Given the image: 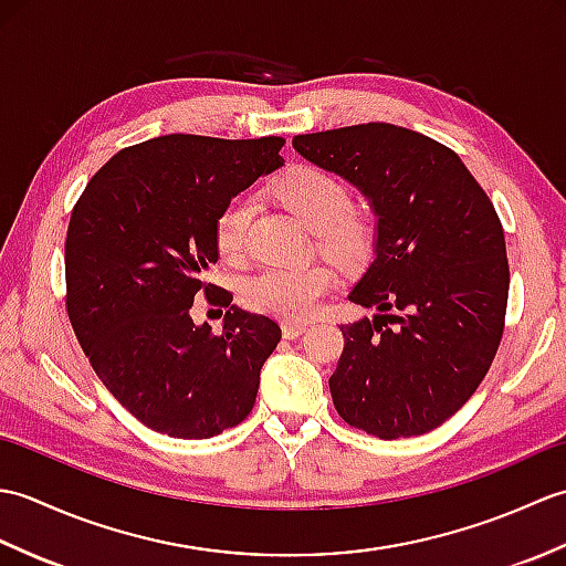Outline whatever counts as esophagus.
<instances>
[{"label":"esophagus","mask_w":566,"mask_h":566,"mask_svg":"<svg viewBox=\"0 0 566 566\" xmlns=\"http://www.w3.org/2000/svg\"><path fill=\"white\" fill-rule=\"evenodd\" d=\"M306 331H308V326H306V323H302V321H284L282 323L284 338H290V340L298 338V335H304Z\"/></svg>","instance_id":"esophagus-1"}]
</instances>
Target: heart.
I'll list each match as a JSON object with an SVG mask.
<instances>
[{"label": "heart", "mask_w": 566, "mask_h": 566, "mask_svg": "<svg viewBox=\"0 0 566 566\" xmlns=\"http://www.w3.org/2000/svg\"><path fill=\"white\" fill-rule=\"evenodd\" d=\"M274 197L292 211L308 231L316 233L318 245L340 262H355L369 250L371 228L363 213L350 207V189L340 177L321 167H294L274 187ZM255 199L238 195L216 219V250L226 262H240L248 252V238ZM335 284L328 264H302V268H264L243 282V304L258 314L284 321H308L316 314L323 296Z\"/></svg>", "instance_id": "1"}]
</instances>
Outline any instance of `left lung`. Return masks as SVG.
Instances as JSON below:
<instances>
[{"instance_id": "obj_1", "label": "left lung", "mask_w": 566, "mask_h": 566, "mask_svg": "<svg viewBox=\"0 0 566 566\" xmlns=\"http://www.w3.org/2000/svg\"><path fill=\"white\" fill-rule=\"evenodd\" d=\"M294 150L359 189L375 258L340 326L335 411L381 440L423 436L454 416L494 363L509 302L506 240L460 155L416 130L359 124L294 136Z\"/></svg>"}]
</instances>
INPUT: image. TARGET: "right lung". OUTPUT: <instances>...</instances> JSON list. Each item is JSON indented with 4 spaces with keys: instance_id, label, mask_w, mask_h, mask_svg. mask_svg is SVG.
I'll list each match as a JSON object with an SVG mask.
<instances>
[{
    "instance_id": "obj_1",
    "label": "right lung",
    "mask_w": 566,
    "mask_h": 566,
    "mask_svg": "<svg viewBox=\"0 0 566 566\" xmlns=\"http://www.w3.org/2000/svg\"><path fill=\"white\" fill-rule=\"evenodd\" d=\"M282 138L160 136L106 163L82 191L65 240L67 316L90 365L126 411L170 438L207 440L238 426L282 331L238 306L213 336L188 308L219 262L221 209L280 170Z\"/></svg>"
}]
</instances>
